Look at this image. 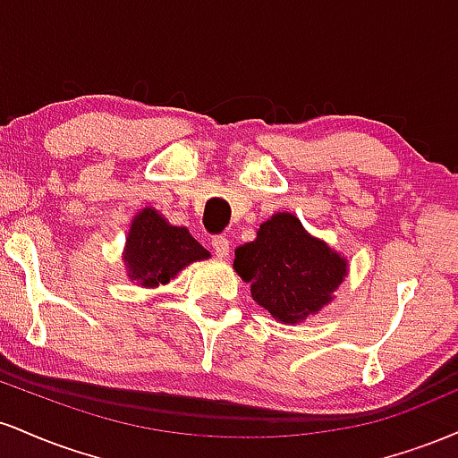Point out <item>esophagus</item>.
I'll return each mask as SVG.
<instances>
[{"mask_svg": "<svg viewBox=\"0 0 458 458\" xmlns=\"http://www.w3.org/2000/svg\"><path fill=\"white\" fill-rule=\"evenodd\" d=\"M211 245H213L215 254H217L219 259H225V256L230 254V241L225 239V236H222V234L213 236V239H211Z\"/></svg>", "mask_w": 458, "mask_h": 458, "instance_id": "34e87169", "label": "esophagus"}]
</instances>
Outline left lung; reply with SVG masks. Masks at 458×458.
<instances>
[{
	"instance_id": "obj_1",
	"label": "left lung",
	"mask_w": 458,
	"mask_h": 458,
	"mask_svg": "<svg viewBox=\"0 0 458 458\" xmlns=\"http://www.w3.org/2000/svg\"><path fill=\"white\" fill-rule=\"evenodd\" d=\"M234 269L251 284L254 301L282 323L318 312L346 276V260L310 236L291 213L273 215L256 241L234 251Z\"/></svg>"
}]
</instances>
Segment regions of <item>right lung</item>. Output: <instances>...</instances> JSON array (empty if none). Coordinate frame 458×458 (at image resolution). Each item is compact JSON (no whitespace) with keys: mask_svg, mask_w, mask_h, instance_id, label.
<instances>
[{"mask_svg":"<svg viewBox=\"0 0 458 458\" xmlns=\"http://www.w3.org/2000/svg\"><path fill=\"white\" fill-rule=\"evenodd\" d=\"M204 259H208V251L187 228L170 225L155 208H144L131 224L124 262L131 280L141 286L170 282L189 262Z\"/></svg>","mask_w":458,"mask_h":458,"instance_id":"add662e5","label":"right lung"}]
</instances>
